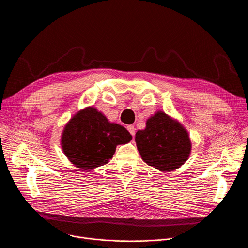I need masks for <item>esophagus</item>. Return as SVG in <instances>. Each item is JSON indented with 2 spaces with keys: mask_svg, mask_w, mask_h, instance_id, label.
<instances>
[{
  "mask_svg": "<svg viewBox=\"0 0 248 248\" xmlns=\"http://www.w3.org/2000/svg\"><path fill=\"white\" fill-rule=\"evenodd\" d=\"M127 130L129 131V133H130L132 136L134 135V133H135V128H134L133 125H127Z\"/></svg>",
  "mask_w": 248,
  "mask_h": 248,
  "instance_id": "esophagus-1",
  "label": "esophagus"
}]
</instances>
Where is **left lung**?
I'll list each match as a JSON object with an SVG mask.
<instances>
[{
  "mask_svg": "<svg viewBox=\"0 0 248 248\" xmlns=\"http://www.w3.org/2000/svg\"><path fill=\"white\" fill-rule=\"evenodd\" d=\"M135 142L142 160L162 171L180 168L191 151L186 129L161 111L147 120L145 129L136 132Z\"/></svg>",
  "mask_w": 248,
  "mask_h": 248,
  "instance_id": "8db88e82",
  "label": "left lung"
}]
</instances>
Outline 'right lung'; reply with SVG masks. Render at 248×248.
Instances as JSON below:
<instances>
[{"mask_svg":"<svg viewBox=\"0 0 248 248\" xmlns=\"http://www.w3.org/2000/svg\"><path fill=\"white\" fill-rule=\"evenodd\" d=\"M131 138L124 126L110 123L94 107H87L65 124L61 144L67 159L84 170L107 164L117 146L129 142Z\"/></svg>","mask_w":248,"mask_h":248,"instance_id":"right-lung-1","label":"right lung"}]
</instances>
